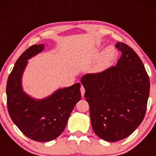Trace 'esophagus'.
Returning a JSON list of instances; mask_svg holds the SVG:
<instances>
[{"label":"esophagus","instance_id":"obj_1","mask_svg":"<svg viewBox=\"0 0 156 156\" xmlns=\"http://www.w3.org/2000/svg\"><path fill=\"white\" fill-rule=\"evenodd\" d=\"M80 90H81V96H84V92H85V89H84V87H83V86H81V88H80Z\"/></svg>","mask_w":156,"mask_h":156}]
</instances>
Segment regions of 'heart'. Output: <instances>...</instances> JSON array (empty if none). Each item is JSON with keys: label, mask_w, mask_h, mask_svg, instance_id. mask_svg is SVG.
Listing matches in <instances>:
<instances>
[{"label": "heart", "mask_w": 156, "mask_h": 156, "mask_svg": "<svg viewBox=\"0 0 156 156\" xmlns=\"http://www.w3.org/2000/svg\"><path fill=\"white\" fill-rule=\"evenodd\" d=\"M115 50L112 47H108L103 52L100 58V60H99L97 65L96 66L94 70L96 72H102V71L105 70L110 65L112 61L115 59Z\"/></svg>", "instance_id": "obj_1"}]
</instances>
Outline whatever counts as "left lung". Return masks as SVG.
<instances>
[{"label": "left lung", "instance_id": "obj_1", "mask_svg": "<svg viewBox=\"0 0 156 156\" xmlns=\"http://www.w3.org/2000/svg\"><path fill=\"white\" fill-rule=\"evenodd\" d=\"M115 66L84 75L81 81L90 106L94 133L115 142L127 137L143 122L149 95V78L140 58L125 43Z\"/></svg>", "mask_w": 156, "mask_h": 156}]
</instances>
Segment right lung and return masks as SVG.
<instances>
[{
    "instance_id": "1",
    "label": "right lung",
    "mask_w": 156,
    "mask_h": 156,
    "mask_svg": "<svg viewBox=\"0 0 156 156\" xmlns=\"http://www.w3.org/2000/svg\"><path fill=\"white\" fill-rule=\"evenodd\" d=\"M44 44L29 48L19 57L7 82V105L11 119L24 135L33 140L48 142L59 136L75 107L81 100L79 83L59 89L41 100L23 91L21 78L27 59L43 50Z\"/></svg>"
}]
</instances>
